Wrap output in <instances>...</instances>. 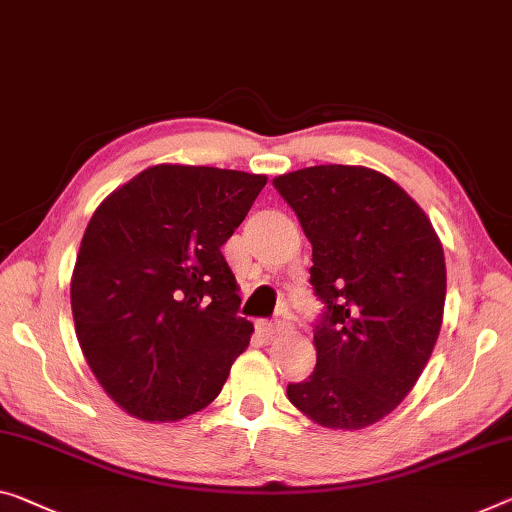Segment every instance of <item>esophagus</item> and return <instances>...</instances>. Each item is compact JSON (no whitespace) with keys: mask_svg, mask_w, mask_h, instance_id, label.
I'll return each instance as SVG.
<instances>
[{"mask_svg":"<svg viewBox=\"0 0 512 512\" xmlns=\"http://www.w3.org/2000/svg\"><path fill=\"white\" fill-rule=\"evenodd\" d=\"M256 327H258V332H261L267 338H272V336H277V334L283 332V322L281 320H261Z\"/></svg>","mask_w":512,"mask_h":512,"instance_id":"34e87169","label":"esophagus"}]
</instances>
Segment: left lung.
Listing matches in <instances>:
<instances>
[{
  "mask_svg": "<svg viewBox=\"0 0 512 512\" xmlns=\"http://www.w3.org/2000/svg\"><path fill=\"white\" fill-rule=\"evenodd\" d=\"M313 247L316 368L288 400L325 428L359 430L398 407L435 348L444 249L412 196L380 171L320 164L274 178Z\"/></svg>",
  "mask_w": 512,
  "mask_h": 512,
  "instance_id": "1",
  "label": "left lung"
}]
</instances>
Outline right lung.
I'll return each mask as SVG.
<instances>
[{
  "label": "right lung",
  "instance_id": "add662e5",
  "mask_svg": "<svg viewBox=\"0 0 512 512\" xmlns=\"http://www.w3.org/2000/svg\"><path fill=\"white\" fill-rule=\"evenodd\" d=\"M267 178L157 164L93 212L70 306L100 387L144 421H178L219 396L254 325L222 254Z\"/></svg>",
  "mask_w": 512,
  "mask_h": 512
}]
</instances>
